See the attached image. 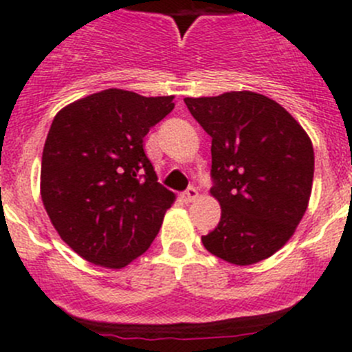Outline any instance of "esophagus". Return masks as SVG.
Listing matches in <instances>:
<instances>
[{
  "mask_svg": "<svg viewBox=\"0 0 352 352\" xmlns=\"http://www.w3.org/2000/svg\"><path fill=\"white\" fill-rule=\"evenodd\" d=\"M197 196H199V194H197L196 187H189V189H187L186 192L182 194V199H184V201H186V202H192V201H196Z\"/></svg>",
  "mask_w": 352,
  "mask_h": 352,
  "instance_id": "obj_1",
  "label": "esophagus"
}]
</instances>
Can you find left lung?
Here are the masks:
<instances>
[{
  "instance_id": "left-lung-1",
  "label": "left lung",
  "mask_w": 352,
  "mask_h": 352,
  "mask_svg": "<svg viewBox=\"0 0 352 352\" xmlns=\"http://www.w3.org/2000/svg\"><path fill=\"white\" fill-rule=\"evenodd\" d=\"M211 141V194L221 219L206 250L236 265L271 257L296 230L314 182V146L278 102L254 91L184 98Z\"/></svg>"
}]
</instances>
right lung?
<instances>
[{"label":"right lung","mask_w":352,"mask_h":352,"mask_svg":"<svg viewBox=\"0 0 352 352\" xmlns=\"http://www.w3.org/2000/svg\"><path fill=\"white\" fill-rule=\"evenodd\" d=\"M173 107V97L109 88L52 120L42 151V202L59 236L85 261L120 269L158 235L175 196L156 182L143 140Z\"/></svg>","instance_id":"obj_1"}]
</instances>
